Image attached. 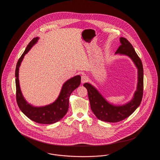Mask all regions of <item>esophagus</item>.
Wrapping results in <instances>:
<instances>
[{"label": "esophagus", "instance_id": "34e87169", "mask_svg": "<svg viewBox=\"0 0 160 160\" xmlns=\"http://www.w3.org/2000/svg\"><path fill=\"white\" fill-rule=\"evenodd\" d=\"M88 77L85 76V75H83L82 76V78H81V82H82V83L83 84L84 83L88 81Z\"/></svg>", "mask_w": 160, "mask_h": 160}]
</instances>
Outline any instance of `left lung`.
Returning a JSON list of instances; mask_svg holds the SVG:
<instances>
[{
    "instance_id": "8db88e82",
    "label": "left lung",
    "mask_w": 160,
    "mask_h": 160,
    "mask_svg": "<svg viewBox=\"0 0 160 160\" xmlns=\"http://www.w3.org/2000/svg\"><path fill=\"white\" fill-rule=\"evenodd\" d=\"M120 43L121 46L115 54L128 56L137 69V88L132 99L123 104L115 105L108 102L91 84L85 83L83 84L88 90L92 111L99 120L104 122L114 123L126 119L140 106L143 97V68L142 61L126 38H120Z\"/></svg>"
}]
</instances>
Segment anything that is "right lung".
I'll list each match as a JSON object with an SVG mask.
<instances>
[{"label": "right lung", "mask_w": 160, "mask_h": 160, "mask_svg": "<svg viewBox=\"0 0 160 160\" xmlns=\"http://www.w3.org/2000/svg\"><path fill=\"white\" fill-rule=\"evenodd\" d=\"M39 37L34 38L26 47L24 53L17 62L15 69L16 99L21 111L31 120L42 124H52L58 122L67 114L69 107V98L71 93L77 88L81 82L79 75L71 77L63 84L57 99L52 103L44 106H34L24 98L19 82V68L24 56L35 45Z\"/></svg>", "instance_id": "1"}]
</instances>
